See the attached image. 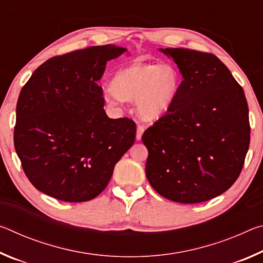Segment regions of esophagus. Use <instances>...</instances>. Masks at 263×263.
<instances>
[{"mask_svg":"<svg viewBox=\"0 0 263 263\" xmlns=\"http://www.w3.org/2000/svg\"><path fill=\"white\" fill-rule=\"evenodd\" d=\"M144 131H145V127L142 126V125H138L137 126V135H136L137 140H140L141 139L142 133H144Z\"/></svg>","mask_w":263,"mask_h":263,"instance_id":"esophagus-1","label":"esophagus"}]
</instances>
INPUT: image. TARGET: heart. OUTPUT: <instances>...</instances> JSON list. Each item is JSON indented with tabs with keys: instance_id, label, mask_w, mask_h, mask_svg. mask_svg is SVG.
Returning a JSON list of instances; mask_svg holds the SVG:
<instances>
[{
	"instance_id": "b5f03b06",
	"label": "heart",
	"mask_w": 263,
	"mask_h": 263,
	"mask_svg": "<svg viewBox=\"0 0 263 263\" xmlns=\"http://www.w3.org/2000/svg\"><path fill=\"white\" fill-rule=\"evenodd\" d=\"M111 86L104 91L109 103L116 104L122 99L135 101L138 117L155 122L171 108L180 87V75L168 64L133 62L116 72Z\"/></svg>"
}]
</instances>
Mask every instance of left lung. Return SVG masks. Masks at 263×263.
<instances>
[{"label": "left lung", "mask_w": 263, "mask_h": 263, "mask_svg": "<svg viewBox=\"0 0 263 263\" xmlns=\"http://www.w3.org/2000/svg\"><path fill=\"white\" fill-rule=\"evenodd\" d=\"M182 82L167 114L142 135L146 176L171 201H209L231 188L249 147L248 105L241 86L211 53L159 48Z\"/></svg>", "instance_id": "obj_1"}]
</instances>
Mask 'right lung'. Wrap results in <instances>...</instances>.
Listing matches in <instances>:
<instances>
[{"instance_id": "1", "label": "right lung", "mask_w": 263, "mask_h": 263, "mask_svg": "<svg viewBox=\"0 0 263 263\" xmlns=\"http://www.w3.org/2000/svg\"><path fill=\"white\" fill-rule=\"evenodd\" d=\"M91 46L53 57L34 70L16 106L14 144L25 175L64 202H87L108 185L136 139V124L111 119L97 81L106 62L126 53Z\"/></svg>"}]
</instances>
